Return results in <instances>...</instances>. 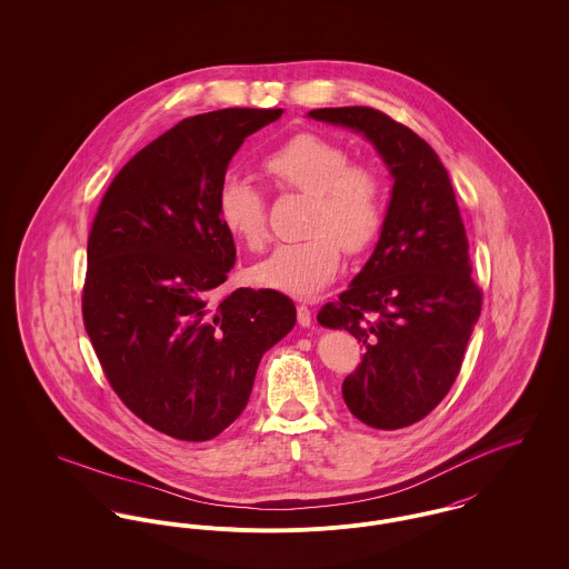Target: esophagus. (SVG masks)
<instances>
[{
  "mask_svg": "<svg viewBox=\"0 0 569 569\" xmlns=\"http://www.w3.org/2000/svg\"><path fill=\"white\" fill-rule=\"evenodd\" d=\"M298 323H300L302 328H308V326L312 323V312H310V308H308L306 303L298 306Z\"/></svg>",
  "mask_w": 569,
  "mask_h": 569,
  "instance_id": "obj_1",
  "label": "esophagus"
}]
</instances>
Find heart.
I'll return each instance as SVG.
<instances>
[{
    "label": "heart",
    "instance_id": "obj_1",
    "mask_svg": "<svg viewBox=\"0 0 569 569\" xmlns=\"http://www.w3.org/2000/svg\"><path fill=\"white\" fill-rule=\"evenodd\" d=\"M267 179L282 191L310 198L300 241L278 243L254 267L263 287L298 298L319 293L335 278L347 252H362L383 224V183L378 170L349 161V152L317 133H298L267 152ZM218 218L228 232L252 250L267 239L266 196L241 177H227L218 191Z\"/></svg>",
    "mask_w": 569,
    "mask_h": 569
}]
</instances>
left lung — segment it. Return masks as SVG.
<instances>
[{
  "instance_id": "obj_1",
  "label": "left lung",
  "mask_w": 569,
  "mask_h": 569,
  "mask_svg": "<svg viewBox=\"0 0 569 569\" xmlns=\"http://www.w3.org/2000/svg\"><path fill=\"white\" fill-rule=\"evenodd\" d=\"M310 118L360 131L395 186L373 257L317 321L362 342L342 381L349 412L376 429L427 417L451 390L481 315L468 237L440 157L417 133L373 108H321Z\"/></svg>"
}]
</instances>
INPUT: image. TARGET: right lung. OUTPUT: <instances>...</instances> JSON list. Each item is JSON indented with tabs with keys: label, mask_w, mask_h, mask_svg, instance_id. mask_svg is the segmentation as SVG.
<instances>
[{
	"label": "right lung",
	"mask_w": 569,
	"mask_h": 569,
	"mask_svg": "<svg viewBox=\"0 0 569 569\" xmlns=\"http://www.w3.org/2000/svg\"><path fill=\"white\" fill-rule=\"evenodd\" d=\"M280 116L183 118L122 166L90 227L83 328L118 399L177 440L220 436L263 353L296 326V306L273 289L222 293L237 252L218 191L243 140Z\"/></svg>",
	"instance_id": "add662e5"
}]
</instances>
